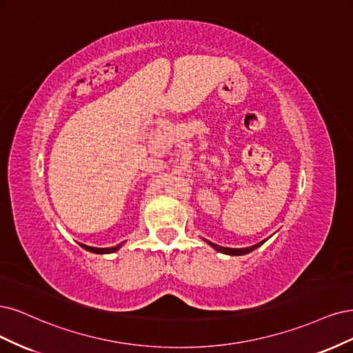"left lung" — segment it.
<instances>
[{
    "mask_svg": "<svg viewBox=\"0 0 353 353\" xmlns=\"http://www.w3.org/2000/svg\"><path fill=\"white\" fill-rule=\"evenodd\" d=\"M264 242H265V241L259 242V243H256V245H254V246L243 248V249H233V248H223V246H219V245H215V243H212V242L207 241V243H210V246H212V248L215 249V251L223 252V254H227V255H245V254H249V252H252L254 249H256L258 246L263 245Z\"/></svg>",
    "mask_w": 353,
    "mask_h": 353,
    "instance_id": "1",
    "label": "left lung"
}]
</instances>
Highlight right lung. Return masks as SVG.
Here are the masks:
<instances>
[{"instance_id": "add662e5", "label": "right lung", "mask_w": 353, "mask_h": 353, "mask_svg": "<svg viewBox=\"0 0 353 353\" xmlns=\"http://www.w3.org/2000/svg\"><path fill=\"white\" fill-rule=\"evenodd\" d=\"M81 246H82L83 249H86V251H89V252H94V254H111V252H116V251H119V248L121 246V243H120V245H117V246H112V248H92V246L82 245V243H81Z\"/></svg>"}]
</instances>
